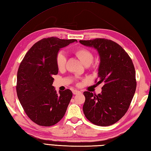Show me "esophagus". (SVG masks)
Returning a JSON list of instances; mask_svg holds the SVG:
<instances>
[{"label":"esophagus","mask_w":151,"mask_h":151,"mask_svg":"<svg viewBox=\"0 0 151 151\" xmlns=\"http://www.w3.org/2000/svg\"><path fill=\"white\" fill-rule=\"evenodd\" d=\"M81 92L80 91H78V90H73V93L74 94H79V93H80Z\"/></svg>","instance_id":"esophagus-1"}]
</instances>
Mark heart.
<instances>
[{
	"mask_svg": "<svg viewBox=\"0 0 151 151\" xmlns=\"http://www.w3.org/2000/svg\"><path fill=\"white\" fill-rule=\"evenodd\" d=\"M74 53L85 65H90L93 61L94 55L93 52L86 48H77L74 51ZM65 55L62 51L59 52L56 57V64H57V67L58 70L64 69L65 68Z\"/></svg>",
	"mask_w": 151,
	"mask_h": 151,
	"instance_id": "1",
	"label": "heart"
}]
</instances>
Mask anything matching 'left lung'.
<instances>
[{
  "label": "left lung",
  "mask_w": 151,
  "mask_h": 151,
  "mask_svg": "<svg viewBox=\"0 0 151 151\" xmlns=\"http://www.w3.org/2000/svg\"><path fill=\"white\" fill-rule=\"evenodd\" d=\"M97 50L100 57L96 84L104 83L101 93L83 92L86 100L83 111L93 124L109 126L127 113L136 88V72L131 57L122 46L106 38L80 40Z\"/></svg>",
  "instance_id": "left-lung-1"
}]
</instances>
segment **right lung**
<instances>
[{
	"label": "right lung",
	"instance_id": "obj_1",
	"mask_svg": "<svg viewBox=\"0 0 151 151\" xmlns=\"http://www.w3.org/2000/svg\"><path fill=\"white\" fill-rule=\"evenodd\" d=\"M75 39L43 38L24 56L17 72L16 90L27 116L40 126H52L64 117L73 93L71 90L57 93L52 86V76L58 74L56 57L60 48Z\"/></svg>",
	"mask_w": 151,
	"mask_h": 151
}]
</instances>
